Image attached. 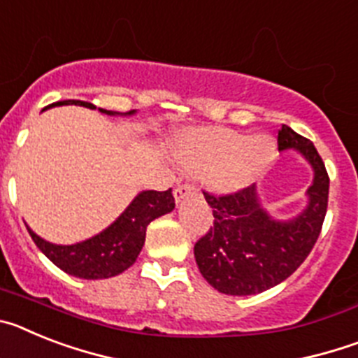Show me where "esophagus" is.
<instances>
[{"label":"esophagus","instance_id":"34e87169","mask_svg":"<svg viewBox=\"0 0 358 358\" xmlns=\"http://www.w3.org/2000/svg\"><path fill=\"white\" fill-rule=\"evenodd\" d=\"M195 192H197V186L192 185V182H182V185H177L173 188V197H176V201H181L186 195L195 194Z\"/></svg>","mask_w":358,"mask_h":358}]
</instances>
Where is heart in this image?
I'll return each mask as SVG.
<instances>
[{"instance_id": "1", "label": "heart", "mask_w": 358, "mask_h": 358, "mask_svg": "<svg viewBox=\"0 0 358 358\" xmlns=\"http://www.w3.org/2000/svg\"><path fill=\"white\" fill-rule=\"evenodd\" d=\"M273 152L274 143L267 136L249 140L229 129L210 127L182 136L177 154L185 169L208 172L215 188L231 192L251 182Z\"/></svg>"}]
</instances>
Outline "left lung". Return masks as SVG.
I'll return each mask as SVG.
<instances>
[{
	"instance_id": "8db88e82",
	"label": "left lung",
	"mask_w": 358,
	"mask_h": 358,
	"mask_svg": "<svg viewBox=\"0 0 358 358\" xmlns=\"http://www.w3.org/2000/svg\"><path fill=\"white\" fill-rule=\"evenodd\" d=\"M278 148H296L314 169L308 206L289 222H278L260 206L255 186L226 195L202 192L213 208V226L195 242L194 255L204 280L218 292L251 296L285 281L314 249L328 208V177L314 143L287 125Z\"/></svg>"
}]
</instances>
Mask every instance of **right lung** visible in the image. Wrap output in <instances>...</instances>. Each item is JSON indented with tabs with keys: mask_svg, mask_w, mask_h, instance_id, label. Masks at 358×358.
<instances>
[{
	"mask_svg": "<svg viewBox=\"0 0 358 358\" xmlns=\"http://www.w3.org/2000/svg\"><path fill=\"white\" fill-rule=\"evenodd\" d=\"M82 106L87 109H94L93 103L82 102V100H64L52 106ZM106 115H116L113 110H103ZM134 110H129L125 115H132ZM176 206L172 188L166 192L148 189L141 192L131 206L120 215L115 224H110L100 235L75 245H55L46 240L39 238L34 231L28 227L31 240L37 248L44 252V256L52 260L59 268L71 276L84 278V280H102L113 278L127 271L136 262L145 243L147 226L154 218L164 213H170Z\"/></svg>",
	"mask_w": 358,
	"mask_h": 358,
	"instance_id": "obj_1",
	"label": "right lung"
}]
</instances>
